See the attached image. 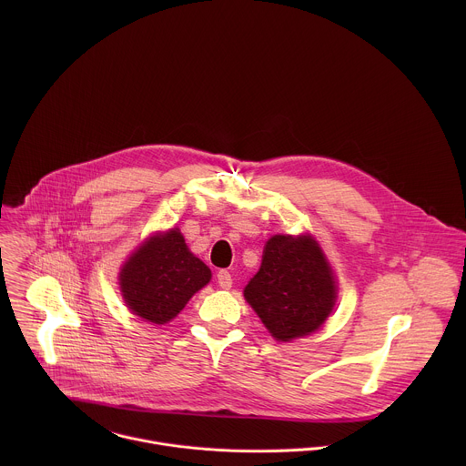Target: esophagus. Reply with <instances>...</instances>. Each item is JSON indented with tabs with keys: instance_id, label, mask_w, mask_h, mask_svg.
<instances>
[{
	"instance_id": "obj_1",
	"label": "esophagus",
	"mask_w": 466,
	"mask_h": 466,
	"mask_svg": "<svg viewBox=\"0 0 466 466\" xmlns=\"http://www.w3.org/2000/svg\"><path fill=\"white\" fill-rule=\"evenodd\" d=\"M217 283H218L220 289L228 290V289H231V285H233V278H231V274H229L226 268H222V270L217 272Z\"/></svg>"
}]
</instances>
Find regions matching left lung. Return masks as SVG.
<instances>
[{"label":"left lung","mask_w":466,"mask_h":466,"mask_svg":"<svg viewBox=\"0 0 466 466\" xmlns=\"http://www.w3.org/2000/svg\"><path fill=\"white\" fill-rule=\"evenodd\" d=\"M335 294L332 268L309 235L270 237L260 270L244 289L248 303L278 340L316 332L330 316Z\"/></svg>","instance_id":"8db88e82"}]
</instances>
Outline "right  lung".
<instances>
[{
  "label": "right lung",
  "instance_id": "obj_1",
  "mask_svg": "<svg viewBox=\"0 0 466 466\" xmlns=\"http://www.w3.org/2000/svg\"><path fill=\"white\" fill-rule=\"evenodd\" d=\"M211 278L194 257L179 229L150 237L124 266L120 287L136 316L163 325L185 309L188 299Z\"/></svg>",
  "mask_w": 466,
  "mask_h": 466
}]
</instances>
